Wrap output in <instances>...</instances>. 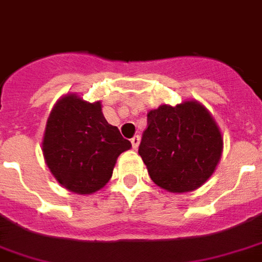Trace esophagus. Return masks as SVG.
I'll return each instance as SVG.
<instances>
[{"label":"esophagus","instance_id":"1","mask_svg":"<svg viewBox=\"0 0 262 262\" xmlns=\"http://www.w3.org/2000/svg\"><path fill=\"white\" fill-rule=\"evenodd\" d=\"M130 143H132V147H133L135 149H137V147H139L140 144V136H135V137L130 140Z\"/></svg>","mask_w":262,"mask_h":262}]
</instances>
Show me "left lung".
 Wrapping results in <instances>:
<instances>
[{"label":"left lung","instance_id":"left-lung-1","mask_svg":"<svg viewBox=\"0 0 262 262\" xmlns=\"http://www.w3.org/2000/svg\"><path fill=\"white\" fill-rule=\"evenodd\" d=\"M139 154L154 183L169 192H189L213 174L223 137L210 113L195 100L162 104L147 115Z\"/></svg>","mask_w":262,"mask_h":262}]
</instances>
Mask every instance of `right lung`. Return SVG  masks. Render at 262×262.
Returning a JSON list of instances; mask_svg holds the SVG:
<instances>
[{"mask_svg":"<svg viewBox=\"0 0 262 262\" xmlns=\"http://www.w3.org/2000/svg\"><path fill=\"white\" fill-rule=\"evenodd\" d=\"M130 147L119 129L105 121L100 101L88 103L77 95H66L56 103L42 140L52 174L64 188L81 195L103 188L118 157Z\"/></svg>","mask_w":262,"mask_h":262,"instance_id":"add662e5","label":"right lung"}]
</instances>
